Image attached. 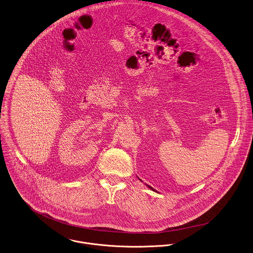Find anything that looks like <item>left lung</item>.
<instances>
[{
    "instance_id": "obj_1",
    "label": "left lung",
    "mask_w": 253,
    "mask_h": 253,
    "mask_svg": "<svg viewBox=\"0 0 253 253\" xmlns=\"http://www.w3.org/2000/svg\"><path fill=\"white\" fill-rule=\"evenodd\" d=\"M149 188H150V189H152V190H153V189H152V187H151V186H149Z\"/></svg>"
}]
</instances>
